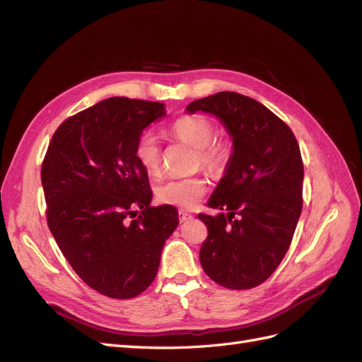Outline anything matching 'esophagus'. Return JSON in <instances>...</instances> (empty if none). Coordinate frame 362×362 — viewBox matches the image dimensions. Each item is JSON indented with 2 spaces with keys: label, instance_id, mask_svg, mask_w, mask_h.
Instances as JSON below:
<instances>
[{
  "label": "esophagus",
  "instance_id": "34e87169",
  "mask_svg": "<svg viewBox=\"0 0 362 362\" xmlns=\"http://www.w3.org/2000/svg\"><path fill=\"white\" fill-rule=\"evenodd\" d=\"M178 217H180V222L182 223V222H187V221H190V218L193 217L190 213H187V211H184V210H180L178 211Z\"/></svg>",
  "mask_w": 362,
  "mask_h": 362
}]
</instances>
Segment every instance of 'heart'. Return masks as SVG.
Masks as SVG:
<instances>
[{
    "instance_id": "1",
    "label": "heart",
    "mask_w": 362,
    "mask_h": 362,
    "mask_svg": "<svg viewBox=\"0 0 362 362\" xmlns=\"http://www.w3.org/2000/svg\"><path fill=\"white\" fill-rule=\"evenodd\" d=\"M170 131L178 140L196 149V163L201 164L206 172L222 175L228 169L233 158V146L228 139L214 137L216 128L210 119L201 115H184L175 120ZM134 157L146 173L157 175L160 172L161 151L154 133L146 131L137 139ZM205 193L206 180L201 175L189 178H170L156 187L158 202L185 210L198 205Z\"/></svg>"
}]
</instances>
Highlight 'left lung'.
<instances>
[{
	"label": "left lung",
	"mask_w": 362,
	"mask_h": 362,
	"mask_svg": "<svg viewBox=\"0 0 362 362\" xmlns=\"http://www.w3.org/2000/svg\"><path fill=\"white\" fill-rule=\"evenodd\" d=\"M187 110L221 117L234 144L225 177L206 202L228 214H198L208 229L201 266L225 288H254L286 257L302 213L299 144L282 119L235 92L196 100Z\"/></svg>",
	"instance_id": "left-lung-1"
}]
</instances>
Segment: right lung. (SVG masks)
<instances>
[{"label": "right lung", "instance_id": "1", "mask_svg": "<svg viewBox=\"0 0 362 362\" xmlns=\"http://www.w3.org/2000/svg\"><path fill=\"white\" fill-rule=\"evenodd\" d=\"M164 110L108 98L63 120L42 163L49 231L76 275L107 298L131 299L151 286L180 222L172 205H149L148 173L134 157L141 131Z\"/></svg>", "mask_w": 362, "mask_h": 362}]
</instances>
